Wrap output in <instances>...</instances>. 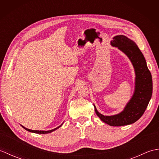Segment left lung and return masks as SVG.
I'll return each instance as SVG.
<instances>
[{"label":"left lung","mask_w":159,"mask_h":159,"mask_svg":"<svg viewBox=\"0 0 159 159\" xmlns=\"http://www.w3.org/2000/svg\"><path fill=\"white\" fill-rule=\"evenodd\" d=\"M111 45L124 52L132 63L135 74L134 93L123 111L117 114L104 116L98 111L94 104L93 107L103 122L112 126H126L134 123L143 116L152 94V79L145 57L135 42L120 35L114 37Z\"/></svg>","instance_id":"1"}]
</instances>
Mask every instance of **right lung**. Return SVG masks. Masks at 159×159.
Masks as SVG:
<instances>
[{"mask_svg": "<svg viewBox=\"0 0 159 159\" xmlns=\"http://www.w3.org/2000/svg\"><path fill=\"white\" fill-rule=\"evenodd\" d=\"M62 125H63V123H62L59 126L57 127V128H54V129L50 130H33L28 129V128H25V126H22V125H21V126H22V127H23L24 128H25V130H26L29 131V132H31V133H38V134H48V133H52V132L56 130L57 129H58V128H60L61 126Z\"/></svg>", "mask_w": 159, "mask_h": 159, "instance_id": "1", "label": "right lung"}]
</instances>
